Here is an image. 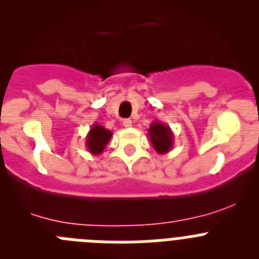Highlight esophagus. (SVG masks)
<instances>
[{"mask_svg":"<svg viewBox=\"0 0 259 259\" xmlns=\"http://www.w3.org/2000/svg\"><path fill=\"white\" fill-rule=\"evenodd\" d=\"M123 125H124L125 128H130L132 125V122L130 119H124V120H123Z\"/></svg>","mask_w":259,"mask_h":259,"instance_id":"obj_1","label":"esophagus"}]
</instances>
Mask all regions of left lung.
Masks as SVG:
<instances>
[{"instance_id": "left-lung-1", "label": "left lung", "mask_w": 259, "mask_h": 259, "mask_svg": "<svg viewBox=\"0 0 259 259\" xmlns=\"http://www.w3.org/2000/svg\"><path fill=\"white\" fill-rule=\"evenodd\" d=\"M148 132H149L148 134L149 140L155 152L159 153V154H166V153H168L172 149L174 134L171 131L170 125L154 120L150 124Z\"/></svg>"}]
</instances>
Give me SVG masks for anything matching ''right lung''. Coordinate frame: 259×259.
Masks as SVG:
<instances>
[{"instance_id":"add662e5","label":"right lung","mask_w":259,"mask_h":259,"mask_svg":"<svg viewBox=\"0 0 259 259\" xmlns=\"http://www.w3.org/2000/svg\"><path fill=\"white\" fill-rule=\"evenodd\" d=\"M113 136V132L102 127L101 124L95 123L91 127L88 135L85 137V146L88 152L93 155H100L105 150L109 144L110 139Z\"/></svg>"}]
</instances>
